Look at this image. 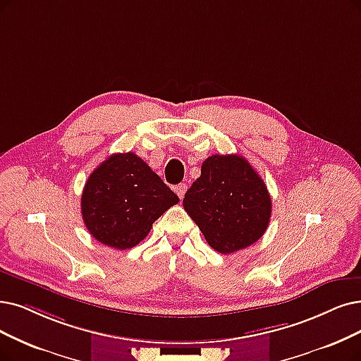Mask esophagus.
I'll return each instance as SVG.
<instances>
[{
	"label": "esophagus",
	"instance_id": "esophagus-1",
	"mask_svg": "<svg viewBox=\"0 0 361 361\" xmlns=\"http://www.w3.org/2000/svg\"><path fill=\"white\" fill-rule=\"evenodd\" d=\"M186 190H188V186H186L185 183H180V185H178L176 188H175V191H176V194H178V197H179L180 200L183 198V195H185Z\"/></svg>",
	"mask_w": 361,
	"mask_h": 361
}]
</instances>
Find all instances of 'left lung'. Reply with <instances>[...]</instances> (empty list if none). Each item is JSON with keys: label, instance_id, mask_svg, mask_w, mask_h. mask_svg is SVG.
<instances>
[{"label": "left lung", "instance_id": "obj_1", "mask_svg": "<svg viewBox=\"0 0 361 361\" xmlns=\"http://www.w3.org/2000/svg\"><path fill=\"white\" fill-rule=\"evenodd\" d=\"M183 209L209 246L228 255L252 246L264 235L271 218V197L246 158L216 154L201 166V176L185 194Z\"/></svg>", "mask_w": 361, "mask_h": 361}]
</instances>
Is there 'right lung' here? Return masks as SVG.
I'll list each match as a JSON object with an SVG mask.
<instances>
[{
  "label": "right lung",
  "instance_id": "obj_1",
  "mask_svg": "<svg viewBox=\"0 0 361 361\" xmlns=\"http://www.w3.org/2000/svg\"><path fill=\"white\" fill-rule=\"evenodd\" d=\"M179 203L161 178L133 152L112 154L93 170L81 195L89 233L105 246L132 249L152 224Z\"/></svg>",
  "mask_w": 361,
  "mask_h": 361
}]
</instances>
